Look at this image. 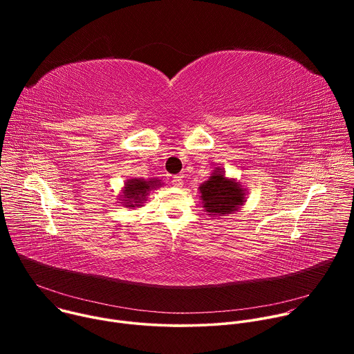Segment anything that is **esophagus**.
<instances>
[{
	"label": "esophagus",
	"instance_id": "obj_1",
	"mask_svg": "<svg viewBox=\"0 0 354 354\" xmlns=\"http://www.w3.org/2000/svg\"><path fill=\"white\" fill-rule=\"evenodd\" d=\"M172 185H174L175 187H182V186H183V179H182V176H174V178H172Z\"/></svg>",
	"mask_w": 354,
	"mask_h": 354
}]
</instances>
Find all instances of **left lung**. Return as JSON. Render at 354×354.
Wrapping results in <instances>:
<instances>
[{
	"mask_svg": "<svg viewBox=\"0 0 354 354\" xmlns=\"http://www.w3.org/2000/svg\"><path fill=\"white\" fill-rule=\"evenodd\" d=\"M201 206L210 217L234 214L246 201V189L235 178H228L216 168L209 179L198 186Z\"/></svg>",
	"mask_w": 354,
	"mask_h": 354,
	"instance_id": "8db88e82",
	"label": "left lung"
}]
</instances>
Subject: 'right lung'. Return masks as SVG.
<instances>
[{"label":"right lung","instance_id":"obj_1","mask_svg":"<svg viewBox=\"0 0 354 354\" xmlns=\"http://www.w3.org/2000/svg\"><path fill=\"white\" fill-rule=\"evenodd\" d=\"M164 186V182L154 178V179H142V178H130L124 182L122 187V193L119 194V203L127 209H137L141 207L145 201L147 196L151 190H156Z\"/></svg>","mask_w":354,"mask_h":354}]
</instances>
